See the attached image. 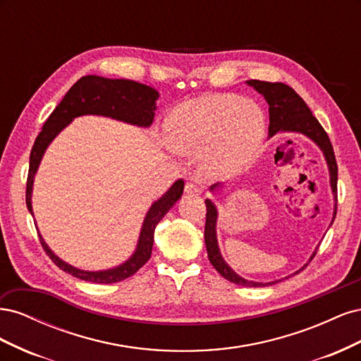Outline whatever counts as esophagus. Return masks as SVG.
Wrapping results in <instances>:
<instances>
[{
	"label": "esophagus",
	"instance_id": "34e87169",
	"mask_svg": "<svg viewBox=\"0 0 361 361\" xmlns=\"http://www.w3.org/2000/svg\"><path fill=\"white\" fill-rule=\"evenodd\" d=\"M185 192H187V194H200L202 188H200V185H197L195 182H187V183H185Z\"/></svg>",
	"mask_w": 361,
	"mask_h": 361
}]
</instances>
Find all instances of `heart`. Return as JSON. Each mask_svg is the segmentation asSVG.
I'll list each match as a JSON object with an SVG mask.
<instances>
[{"instance_id":"heart-1","label":"heart","mask_w":361,"mask_h":361,"mask_svg":"<svg viewBox=\"0 0 361 361\" xmlns=\"http://www.w3.org/2000/svg\"><path fill=\"white\" fill-rule=\"evenodd\" d=\"M171 145L202 154L209 176H231L255 158L265 137V116L235 94H211L179 105L169 120Z\"/></svg>"}]
</instances>
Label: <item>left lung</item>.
Instances as JSON below:
<instances>
[{
  "mask_svg": "<svg viewBox=\"0 0 361 361\" xmlns=\"http://www.w3.org/2000/svg\"><path fill=\"white\" fill-rule=\"evenodd\" d=\"M247 82L250 85H253L260 94H264L269 105V126H268L269 137L277 134L279 130H297V133H302L304 135L310 137L314 143L324 150V155L330 167L331 188L337 199V162L334 157V150H333L329 134L325 133V129L321 126L318 118L312 114L310 108L305 105V102L288 84L259 81V80H250ZM204 203L207 209L206 224H204V244L207 250V257H209V262L214 265V268L220 272L226 280L235 283L238 286L257 288V286L272 285V283H256V281L244 280L227 267L216 245V238H215L216 209L211 200H206ZM334 218H336V211H334ZM314 256H316V251L313 253L312 259Z\"/></svg>",
  "mask_w": 361,
  "mask_h": 361,
  "instance_id": "8db88e82",
  "label": "left lung"
}]
</instances>
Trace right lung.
I'll return each instance as SVG.
<instances>
[{
  "instance_id": "add662e5",
  "label": "right lung",
  "mask_w": 361,
  "mask_h": 361,
  "mask_svg": "<svg viewBox=\"0 0 361 361\" xmlns=\"http://www.w3.org/2000/svg\"><path fill=\"white\" fill-rule=\"evenodd\" d=\"M157 97L158 92L152 89V87L130 80H108L102 78V76L87 75L76 81L71 87V90L64 94L63 101L57 105L56 110H54L51 116L47 118V122L43 125L40 134L37 135L35 145H32L25 190V202L28 211L32 214V179H35V173L39 167L43 152H45L54 137H56L73 117H78L82 114H99L117 120H123V122L138 126H149L154 122L155 117L154 111ZM182 192L183 180L180 179L178 182H174L173 187L164 194L158 202L154 203V206H152L150 211L147 212L143 228H141L138 247L134 256L128 262H125L123 265H120L114 269L99 272L76 269L68 264H64L63 260H60L54 255L39 235L40 244L54 264L76 279L92 283H105V285H108V283L122 281L135 274V272L150 259L152 247H154L155 227L162 220V216L171 209L173 204L179 200Z\"/></svg>"
}]
</instances>
